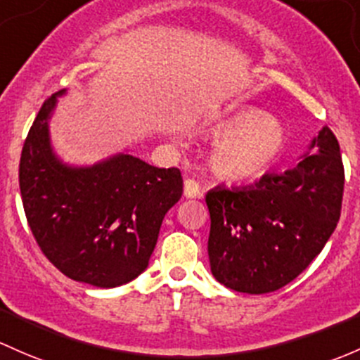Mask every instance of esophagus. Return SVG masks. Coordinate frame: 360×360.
Listing matches in <instances>:
<instances>
[{
  "label": "esophagus",
  "mask_w": 360,
  "mask_h": 360,
  "mask_svg": "<svg viewBox=\"0 0 360 360\" xmlns=\"http://www.w3.org/2000/svg\"><path fill=\"white\" fill-rule=\"evenodd\" d=\"M184 196L186 198H202L203 193L200 190V184L195 179L184 181Z\"/></svg>",
  "instance_id": "1"
}]
</instances>
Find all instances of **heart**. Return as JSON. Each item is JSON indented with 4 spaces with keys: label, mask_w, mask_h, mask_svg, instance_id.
<instances>
[{
    "label": "heart",
    "mask_w": 360,
    "mask_h": 360,
    "mask_svg": "<svg viewBox=\"0 0 360 360\" xmlns=\"http://www.w3.org/2000/svg\"><path fill=\"white\" fill-rule=\"evenodd\" d=\"M212 134L222 136L212 150V169L219 177L234 183L264 176L286 146L281 124L255 107L226 113L212 126Z\"/></svg>",
    "instance_id": "heart-1"
}]
</instances>
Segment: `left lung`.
Listing matches in <instances>:
<instances>
[{
    "instance_id": "1",
    "label": "left lung",
    "mask_w": 360,
    "mask_h": 360,
    "mask_svg": "<svg viewBox=\"0 0 360 360\" xmlns=\"http://www.w3.org/2000/svg\"><path fill=\"white\" fill-rule=\"evenodd\" d=\"M312 153L255 186L207 193L210 271L241 293H271L293 281L324 248L342 214L343 170L336 136L323 127Z\"/></svg>"
}]
</instances>
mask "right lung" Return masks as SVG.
I'll return each instance as SVG.
<instances>
[{"mask_svg": "<svg viewBox=\"0 0 360 360\" xmlns=\"http://www.w3.org/2000/svg\"><path fill=\"white\" fill-rule=\"evenodd\" d=\"M51 94L34 119L18 165L22 203L36 243L74 281L115 288L148 267L158 231L183 195L177 167L158 169L127 153L69 167L53 153Z\"/></svg>", "mask_w": 360, "mask_h": 360, "instance_id": "obj_1", "label": "right lung"}]
</instances>
